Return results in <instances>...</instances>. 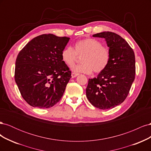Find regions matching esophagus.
Wrapping results in <instances>:
<instances>
[{
  "label": "esophagus",
  "instance_id": "obj_1",
  "mask_svg": "<svg viewBox=\"0 0 151 151\" xmlns=\"http://www.w3.org/2000/svg\"><path fill=\"white\" fill-rule=\"evenodd\" d=\"M79 74H76V73H74V72H72V78H74V77H76L77 76H78Z\"/></svg>",
  "mask_w": 151,
  "mask_h": 151
}]
</instances>
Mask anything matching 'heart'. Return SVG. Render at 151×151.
<instances>
[{"label": "heart", "mask_w": 151, "mask_h": 151, "mask_svg": "<svg viewBox=\"0 0 151 151\" xmlns=\"http://www.w3.org/2000/svg\"><path fill=\"white\" fill-rule=\"evenodd\" d=\"M77 55L82 56L81 63L74 65L72 68L76 72L90 74L94 72L100 73L106 69L110 60V52L108 48L103 47L100 41L94 38H86L77 41L74 49L67 47L62 50L61 58L66 65L72 66L75 63Z\"/></svg>", "instance_id": "1"}]
</instances>
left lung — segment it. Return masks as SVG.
I'll return each instance as SVG.
<instances>
[{"label":"left lung","instance_id":"left-lung-1","mask_svg":"<svg viewBox=\"0 0 151 151\" xmlns=\"http://www.w3.org/2000/svg\"><path fill=\"white\" fill-rule=\"evenodd\" d=\"M104 38L110 52L106 69L89 79L86 96L94 106L101 109L115 108L124 101L135 79L134 50L120 35L109 31L93 35Z\"/></svg>","mask_w":151,"mask_h":151}]
</instances>
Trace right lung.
I'll use <instances>...</instances> for the list:
<instances>
[{
    "instance_id": "right-lung-1",
    "label": "right lung",
    "mask_w": 151,
    "mask_h": 151,
    "mask_svg": "<svg viewBox=\"0 0 151 151\" xmlns=\"http://www.w3.org/2000/svg\"><path fill=\"white\" fill-rule=\"evenodd\" d=\"M69 38L53 34L32 39L18 54L15 81L22 97L33 107L49 108L60 101L71 78L61 58Z\"/></svg>"
}]
</instances>
